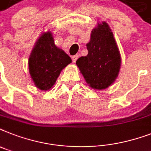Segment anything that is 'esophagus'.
Segmentation results:
<instances>
[{
	"mask_svg": "<svg viewBox=\"0 0 151 151\" xmlns=\"http://www.w3.org/2000/svg\"><path fill=\"white\" fill-rule=\"evenodd\" d=\"M78 59V55H74V56H72V61H73V63H75Z\"/></svg>",
	"mask_w": 151,
	"mask_h": 151,
	"instance_id": "obj_1",
	"label": "esophagus"
}]
</instances>
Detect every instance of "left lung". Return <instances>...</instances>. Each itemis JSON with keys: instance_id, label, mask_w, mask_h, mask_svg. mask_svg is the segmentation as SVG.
<instances>
[{"instance_id": "8db88e82", "label": "left lung", "mask_w": 151, "mask_h": 151, "mask_svg": "<svg viewBox=\"0 0 151 151\" xmlns=\"http://www.w3.org/2000/svg\"><path fill=\"white\" fill-rule=\"evenodd\" d=\"M87 49L88 54L76 62L80 71L91 88L96 90L109 88L118 77L121 56L107 23H99L91 31Z\"/></svg>"}]
</instances>
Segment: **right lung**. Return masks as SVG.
I'll return each instance as SVG.
<instances>
[{"label": "right lung", "mask_w": 151, "mask_h": 151, "mask_svg": "<svg viewBox=\"0 0 151 151\" xmlns=\"http://www.w3.org/2000/svg\"><path fill=\"white\" fill-rule=\"evenodd\" d=\"M72 62L66 52L56 47L51 32L42 34L29 59V70L35 87L48 91L56 83L61 70Z\"/></svg>", "instance_id": "obj_1"}]
</instances>
